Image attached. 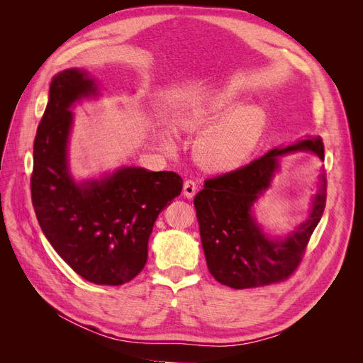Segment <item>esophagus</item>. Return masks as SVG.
Masks as SVG:
<instances>
[{
  "instance_id": "34e87169",
  "label": "esophagus",
  "mask_w": 363,
  "mask_h": 363,
  "mask_svg": "<svg viewBox=\"0 0 363 363\" xmlns=\"http://www.w3.org/2000/svg\"><path fill=\"white\" fill-rule=\"evenodd\" d=\"M196 189H199V183L195 180H186L183 184V194L186 199H192V196L196 194Z\"/></svg>"
}]
</instances>
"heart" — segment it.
I'll list each match as a JSON object with an SVG mask.
<instances>
[{"label": "heart", "instance_id": "b5f03b06", "mask_svg": "<svg viewBox=\"0 0 363 363\" xmlns=\"http://www.w3.org/2000/svg\"><path fill=\"white\" fill-rule=\"evenodd\" d=\"M236 96L230 91L216 92L183 118V127L203 131L196 139L195 155L204 168L233 171L244 164L265 130L267 115L256 104L233 108Z\"/></svg>", "mask_w": 363, "mask_h": 363}]
</instances>
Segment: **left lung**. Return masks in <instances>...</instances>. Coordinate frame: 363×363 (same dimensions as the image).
Wrapping results in <instances>:
<instances>
[{
	"mask_svg": "<svg viewBox=\"0 0 363 363\" xmlns=\"http://www.w3.org/2000/svg\"><path fill=\"white\" fill-rule=\"evenodd\" d=\"M296 150H311L324 159L323 139H304L286 148H274L235 171L207 179L204 189L195 195L207 268L216 281L233 289L260 288L288 280L300 267L325 207V175L321 174V189L315 196L309 219L288 238H267L251 216L252 204L268 188L277 169L279 156Z\"/></svg>",
	"mask_w": 363,
	"mask_h": 363,
	"instance_id": "left-lung-1",
	"label": "left lung"
}]
</instances>
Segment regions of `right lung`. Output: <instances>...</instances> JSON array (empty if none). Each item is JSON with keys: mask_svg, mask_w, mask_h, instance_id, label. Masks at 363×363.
<instances>
[{"mask_svg": "<svg viewBox=\"0 0 363 363\" xmlns=\"http://www.w3.org/2000/svg\"><path fill=\"white\" fill-rule=\"evenodd\" d=\"M95 91L83 71L52 77L33 144L31 201L48 242L79 276L119 286L145 267L152 227L183 180L172 171L123 168L100 182L74 183L67 163L69 107Z\"/></svg>", "mask_w": 363, "mask_h": 363, "instance_id": "add662e5", "label": "right lung"}]
</instances>
